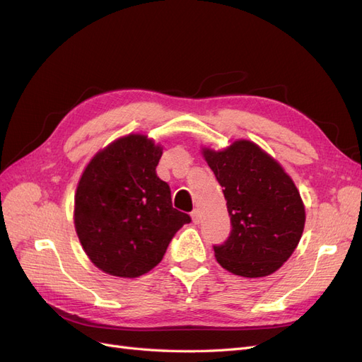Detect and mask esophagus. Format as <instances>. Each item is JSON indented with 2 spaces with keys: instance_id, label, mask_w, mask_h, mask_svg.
Masks as SVG:
<instances>
[{
  "instance_id": "esophagus-1",
  "label": "esophagus",
  "mask_w": 362,
  "mask_h": 362,
  "mask_svg": "<svg viewBox=\"0 0 362 362\" xmlns=\"http://www.w3.org/2000/svg\"><path fill=\"white\" fill-rule=\"evenodd\" d=\"M192 221H193V223L201 222V211L198 210V208H194V210L192 211Z\"/></svg>"
}]
</instances>
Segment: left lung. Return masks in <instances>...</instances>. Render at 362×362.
<instances>
[{
  "instance_id": "8db88e82",
  "label": "left lung",
  "mask_w": 362,
  "mask_h": 362,
  "mask_svg": "<svg viewBox=\"0 0 362 362\" xmlns=\"http://www.w3.org/2000/svg\"><path fill=\"white\" fill-rule=\"evenodd\" d=\"M223 187L231 234L213 246L218 264L245 278L272 275L294 252L305 226V206L281 164L249 140L223 151L202 149Z\"/></svg>"
}]
</instances>
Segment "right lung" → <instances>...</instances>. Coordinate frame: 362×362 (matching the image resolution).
Here are the masks:
<instances>
[{"instance_id":"add662e5","label":"right lung","mask_w":362,"mask_h":362,"mask_svg":"<svg viewBox=\"0 0 362 362\" xmlns=\"http://www.w3.org/2000/svg\"><path fill=\"white\" fill-rule=\"evenodd\" d=\"M161 154L146 136L129 134L98 152L81 175L75 229L87 257L108 275H145L175 233L192 222L172 206L169 184L157 177Z\"/></svg>"}]
</instances>
